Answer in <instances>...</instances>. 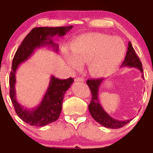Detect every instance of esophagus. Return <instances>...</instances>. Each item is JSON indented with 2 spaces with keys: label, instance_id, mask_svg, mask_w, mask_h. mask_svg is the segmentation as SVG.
<instances>
[{
  "label": "esophagus",
  "instance_id": "obj_1",
  "mask_svg": "<svg viewBox=\"0 0 153 153\" xmlns=\"http://www.w3.org/2000/svg\"><path fill=\"white\" fill-rule=\"evenodd\" d=\"M75 81H83L84 80H83V79L81 78V77H76V78L75 79Z\"/></svg>",
  "mask_w": 153,
  "mask_h": 153
}]
</instances>
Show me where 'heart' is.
Here are the masks:
<instances>
[{"mask_svg":"<svg viewBox=\"0 0 153 153\" xmlns=\"http://www.w3.org/2000/svg\"><path fill=\"white\" fill-rule=\"evenodd\" d=\"M70 47L72 53L64 52L67 63L79 69L88 62L90 74L95 77H105L116 72L126 53L122 39L99 33L79 35L72 41Z\"/></svg>","mask_w":153,"mask_h":153,"instance_id":"heart-1","label":"heart"}]
</instances>
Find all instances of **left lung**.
I'll return each mask as SVG.
<instances>
[{"instance_id":"left-lung-1","label":"left lung","mask_w":153,"mask_h":153,"mask_svg":"<svg viewBox=\"0 0 153 153\" xmlns=\"http://www.w3.org/2000/svg\"><path fill=\"white\" fill-rule=\"evenodd\" d=\"M121 67H128V68H136L138 69L142 74V79H144L143 74V71L142 68V63L140 61L139 57L136 53L135 50L131 45L130 42L128 43L127 51L124 61L123 62ZM104 79H88L86 81L87 85L90 88L92 94V100L88 105V110L90 114L93 117L94 120L97 121L98 123L102 126L110 129H118L121 128L127 123H129L132 119H129L126 120H118L112 118L109 114L105 111L102 107L99 101L98 93L99 89L102 83L103 82Z\"/></svg>"}]
</instances>
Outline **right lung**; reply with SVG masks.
<instances>
[{"instance_id": "add662e5", "label": "right lung", "mask_w": 153, "mask_h": 153, "mask_svg": "<svg viewBox=\"0 0 153 153\" xmlns=\"http://www.w3.org/2000/svg\"><path fill=\"white\" fill-rule=\"evenodd\" d=\"M73 26L62 27L34 28L26 35L16 50L10 75V95L18 116L32 126H45L57 120L62 110V104L65 92L72 84L74 79H59L51 76L49 86L39 104L31 108L23 106L16 99V72L21 63L28 59L40 47L51 48L56 53L59 46L53 40L56 35L62 37Z\"/></svg>"}]
</instances>
